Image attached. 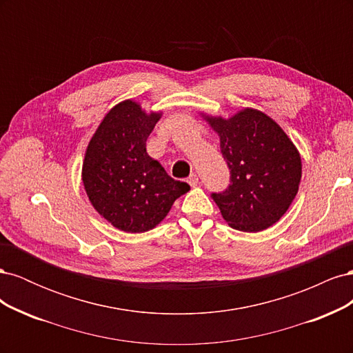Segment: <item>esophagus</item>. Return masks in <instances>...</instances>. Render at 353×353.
<instances>
[{
	"label": "esophagus",
	"mask_w": 353,
	"mask_h": 353,
	"mask_svg": "<svg viewBox=\"0 0 353 353\" xmlns=\"http://www.w3.org/2000/svg\"><path fill=\"white\" fill-rule=\"evenodd\" d=\"M187 181H188V184H190L191 187H197V185H199V176H197L196 174H191Z\"/></svg>",
	"instance_id": "obj_1"
}]
</instances>
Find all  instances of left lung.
I'll list each match as a JSON object with an SVG mask.
<instances>
[{"label": "left lung", "instance_id": "8db88e82", "mask_svg": "<svg viewBox=\"0 0 353 353\" xmlns=\"http://www.w3.org/2000/svg\"><path fill=\"white\" fill-rule=\"evenodd\" d=\"M221 140L231 174L222 193H212L234 230L259 232L290 208L302 178V159L283 128L268 114L243 109L223 119L200 113Z\"/></svg>", "mask_w": 353, "mask_h": 353}]
</instances>
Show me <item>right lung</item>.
Returning <instances> with one entry per match:
<instances>
[{
	"instance_id": "1",
	"label": "right lung",
	"mask_w": 353,
	"mask_h": 353,
	"mask_svg": "<svg viewBox=\"0 0 353 353\" xmlns=\"http://www.w3.org/2000/svg\"><path fill=\"white\" fill-rule=\"evenodd\" d=\"M160 117L162 112L147 113L125 100L104 116L85 152L82 183L91 205L125 232L153 230L190 190L147 154L145 141Z\"/></svg>"
}]
</instances>
